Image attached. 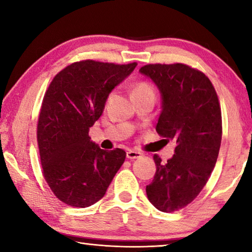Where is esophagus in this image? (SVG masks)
<instances>
[{
  "instance_id": "esophagus-1",
  "label": "esophagus",
  "mask_w": 252,
  "mask_h": 252,
  "mask_svg": "<svg viewBox=\"0 0 252 252\" xmlns=\"http://www.w3.org/2000/svg\"><path fill=\"white\" fill-rule=\"evenodd\" d=\"M143 155L141 152L135 151V150H127L126 151V158L127 159H140Z\"/></svg>"
}]
</instances>
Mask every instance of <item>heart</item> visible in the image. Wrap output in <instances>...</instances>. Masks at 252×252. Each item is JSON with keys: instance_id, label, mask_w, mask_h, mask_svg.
<instances>
[{"instance_id": "obj_1", "label": "heart", "mask_w": 252, "mask_h": 252, "mask_svg": "<svg viewBox=\"0 0 252 252\" xmlns=\"http://www.w3.org/2000/svg\"><path fill=\"white\" fill-rule=\"evenodd\" d=\"M142 91H153L151 85L148 84L146 82H139L134 85L133 90H132V93H136V92H142Z\"/></svg>"}]
</instances>
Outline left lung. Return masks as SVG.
Returning a JSON list of instances; mask_svg holds the SVG:
<instances>
[{
	"label": "left lung",
	"mask_w": 252,
	"mask_h": 252,
	"mask_svg": "<svg viewBox=\"0 0 252 252\" xmlns=\"http://www.w3.org/2000/svg\"><path fill=\"white\" fill-rule=\"evenodd\" d=\"M139 72L160 91L158 134L177 143L165 163L153 156L157 171L147 195L158 210L177 211L193 201L216 165L222 136L218 95L202 72L181 63L148 64Z\"/></svg>",
	"instance_id": "8db88e82"
}]
</instances>
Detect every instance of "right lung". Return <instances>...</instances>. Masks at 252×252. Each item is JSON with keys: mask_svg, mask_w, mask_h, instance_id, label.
Wrapping results in <instances>:
<instances>
[{"mask_svg": "<svg viewBox=\"0 0 252 252\" xmlns=\"http://www.w3.org/2000/svg\"><path fill=\"white\" fill-rule=\"evenodd\" d=\"M85 60L54 76L37 122L43 176L59 200L87 208L99 201L126 159L122 149L105 151L89 130L103 113L108 96L135 66Z\"/></svg>", "mask_w": 252, "mask_h": 252, "instance_id": "1", "label": "right lung"}]
</instances>
